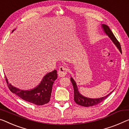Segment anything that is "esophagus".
<instances>
[{"label":"esophagus","mask_w":129,"mask_h":129,"mask_svg":"<svg viewBox=\"0 0 129 129\" xmlns=\"http://www.w3.org/2000/svg\"><path fill=\"white\" fill-rule=\"evenodd\" d=\"M68 69L64 66L59 67L58 69V76L60 77H64L67 74Z\"/></svg>","instance_id":"1"}]
</instances>
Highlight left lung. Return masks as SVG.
<instances>
[{"instance_id":"8db88e82","label":"left lung","mask_w":129,"mask_h":129,"mask_svg":"<svg viewBox=\"0 0 129 129\" xmlns=\"http://www.w3.org/2000/svg\"><path fill=\"white\" fill-rule=\"evenodd\" d=\"M103 28L105 33L112 40V41L114 42V43L117 48L119 49V50L120 51V52L122 53V49H121V47H120V44L118 40L116 39V37H115V36L113 34L112 31L111 30V29L109 28V27L107 25H102ZM71 82L72 83L73 88H74V101L77 104L80 105L81 106L84 107H90V106H93L95 105H97L103 101L107 97L110 95L112 92H111L110 93L107 95V96L103 97V98H101L99 99H90V98H85V97L83 96L82 95H81L80 92H78V88H77V86L76 85V83L75 82V81L73 80V78H70Z\"/></svg>"}]
</instances>
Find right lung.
<instances>
[{"label":"right lung","mask_w":129,"mask_h":129,"mask_svg":"<svg viewBox=\"0 0 129 129\" xmlns=\"http://www.w3.org/2000/svg\"><path fill=\"white\" fill-rule=\"evenodd\" d=\"M57 71L53 70L47 74L44 77L39 85L33 89L22 90L15 88L8 83L7 79L5 77L6 81L10 90L26 102L31 103L37 106H42L49 102L52 85L57 78Z\"/></svg>","instance_id":"obj_1"}]
</instances>
